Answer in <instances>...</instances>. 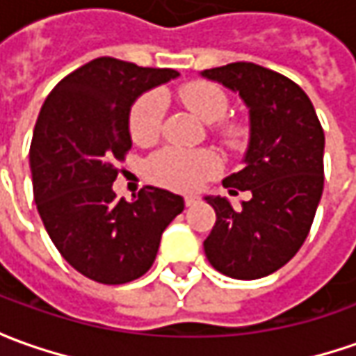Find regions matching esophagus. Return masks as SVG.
I'll list each match as a JSON object with an SVG mask.
<instances>
[{"label":"esophagus","instance_id":"esophagus-1","mask_svg":"<svg viewBox=\"0 0 356 356\" xmlns=\"http://www.w3.org/2000/svg\"><path fill=\"white\" fill-rule=\"evenodd\" d=\"M196 202H198V200L194 198V196H186V198H184L186 208H190V206H194V204H196Z\"/></svg>","mask_w":356,"mask_h":356}]
</instances>
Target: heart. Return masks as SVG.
I'll list each match as a JSON object with an SVG mask.
<instances>
[{
  "label": "heart",
  "mask_w": 356,
  "mask_h": 356,
  "mask_svg": "<svg viewBox=\"0 0 356 356\" xmlns=\"http://www.w3.org/2000/svg\"><path fill=\"white\" fill-rule=\"evenodd\" d=\"M178 99L190 108L200 120L213 124L226 117L227 97L220 87L204 81L188 83L178 90ZM166 104L158 92H148L138 99L130 111V134L138 144L156 140L162 129ZM224 140L234 143L239 138V129L234 124L220 127ZM220 168V162L210 150H184V148H164L148 162V174L158 184L176 188V190H194L206 178L213 176Z\"/></svg>",
  "instance_id": "b5f03b06"
}]
</instances>
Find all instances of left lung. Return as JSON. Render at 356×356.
<instances>
[{
  "label": "left lung",
  "instance_id": "obj_1",
  "mask_svg": "<svg viewBox=\"0 0 356 356\" xmlns=\"http://www.w3.org/2000/svg\"><path fill=\"white\" fill-rule=\"evenodd\" d=\"M200 75L238 92L248 106L243 166L224 186L252 192L238 210L227 198L206 196L216 226L204 252L227 277L259 280L285 266L307 238L323 194L325 134L309 97L287 76L253 63Z\"/></svg>",
  "mask_w": 356,
  "mask_h": 356
}]
</instances>
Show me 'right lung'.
<instances>
[{
    "instance_id": "right-lung-1",
    "label": "right lung",
    "mask_w": 356,
    "mask_h": 356,
    "mask_svg": "<svg viewBox=\"0 0 356 356\" xmlns=\"http://www.w3.org/2000/svg\"><path fill=\"white\" fill-rule=\"evenodd\" d=\"M178 75L99 57L57 83L41 106L29 150L35 204L55 248L89 280H138L184 210V198L162 188L146 186L134 202L113 190L115 162L132 148V104Z\"/></svg>"
}]
</instances>
